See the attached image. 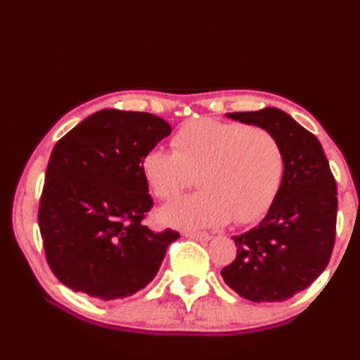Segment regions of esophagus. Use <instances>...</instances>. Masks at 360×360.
Listing matches in <instances>:
<instances>
[{
  "label": "esophagus",
  "mask_w": 360,
  "mask_h": 360,
  "mask_svg": "<svg viewBox=\"0 0 360 360\" xmlns=\"http://www.w3.org/2000/svg\"><path fill=\"white\" fill-rule=\"evenodd\" d=\"M184 236L191 240H197V241H208L211 240V235L206 233V231H195V230H186Z\"/></svg>",
  "instance_id": "obj_1"
}]
</instances>
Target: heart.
<instances>
[{"instance_id": "heart-1", "label": "heart", "mask_w": 360, "mask_h": 360, "mask_svg": "<svg viewBox=\"0 0 360 360\" xmlns=\"http://www.w3.org/2000/svg\"><path fill=\"white\" fill-rule=\"evenodd\" d=\"M173 150L154 148L143 157L146 181L160 200L192 186L202 191L160 210L178 227H219L233 219L245 225L271 208L283 184L285 158L271 131L210 117L186 122L172 139Z\"/></svg>"}]
</instances>
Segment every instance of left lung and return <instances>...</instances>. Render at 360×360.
I'll list each match as a JSON object with an SVG mask.
<instances>
[{"label": "left lung", "mask_w": 360, "mask_h": 360, "mask_svg": "<svg viewBox=\"0 0 360 360\" xmlns=\"http://www.w3.org/2000/svg\"><path fill=\"white\" fill-rule=\"evenodd\" d=\"M271 131L285 158L281 188L259 227L231 236L236 257L225 284L251 302H284L307 289L330 260L337 235V182L313 133L281 109L229 112Z\"/></svg>", "instance_id": "obj_1"}]
</instances>
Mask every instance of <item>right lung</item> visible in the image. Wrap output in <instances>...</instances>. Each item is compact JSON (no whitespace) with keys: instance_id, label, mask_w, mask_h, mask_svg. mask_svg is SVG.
Wrapping results in <instances>:
<instances>
[{"instance_id":"right-lung-1","label":"right lung","mask_w":360,"mask_h":360,"mask_svg":"<svg viewBox=\"0 0 360 360\" xmlns=\"http://www.w3.org/2000/svg\"><path fill=\"white\" fill-rule=\"evenodd\" d=\"M169 133L154 114L103 109L56 144L38 222L47 264L66 288L117 300L155 278L179 233L143 225L154 202L141 162Z\"/></svg>"}]
</instances>
